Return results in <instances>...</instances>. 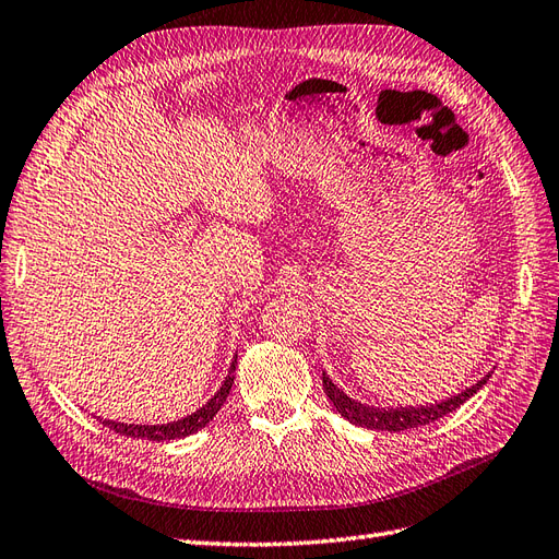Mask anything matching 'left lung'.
Returning <instances> with one entry per match:
<instances>
[{"label": "left lung", "instance_id": "obj_1", "mask_svg": "<svg viewBox=\"0 0 559 559\" xmlns=\"http://www.w3.org/2000/svg\"><path fill=\"white\" fill-rule=\"evenodd\" d=\"M488 377H491V372H488L486 377H481L479 382L472 384L469 389L455 393V396L445 399L441 403H429V405H407V407H374V405H365L356 399L346 396V393L338 389L330 374L322 372V386H324V393L326 399L332 401V405L336 407V413L346 417L350 425L356 427H362V429H374V431H405V429H415V427H425L429 425V421H437L441 419L443 415L457 411V407L469 401L476 391H479L486 382Z\"/></svg>", "mask_w": 559, "mask_h": 559}]
</instances>
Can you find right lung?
Instances as JSON below:
<instances>
[{
	"label": "right lung",
	"mask_w": 559,
	"mask_h": 559,
	"mask_svg": "<svg viewBox=\"0 0 559 559\" xmlns=\"http://www.w3.org/2000/svg\"><path fill=\"white\" fill-rule=\"evenodd\" d=\"M235 367H237V358L233 360V365H229V372L225 377V382H223L221 389H217L215 396L206 405H201L197 413L187 415L182 419L168 421V425H128V421L102 419V417H99V421L104 427L114 429L116 433H122V437H130V439H146V441L185 439V437H189V433H194V431L206 427L209 421L217 415V411H221L223 403L229 396V391H233V384H235Z\"/></svg>",
	"instance_id": "add662e5"
}]
</instances>
